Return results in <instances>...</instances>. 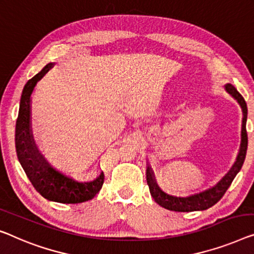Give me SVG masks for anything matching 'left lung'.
<instances>
[{"label": "left lung", "mask_w": 254, "mask_h": 254, "mask_svg": "<svg viewBox=\"0 0 254 254\" xmlns=\"http://www.w3.org/2000/svg\"><path fill=\"white\" fill-rule=\"evenodd\" d=\"M225 90L227 93H229L238 105L241 106L242 113H243V119H242V130H241V145L240 150L236 156V161L234 162L227 173H225L220 180L217 184L209 188L204 189L202 191L195 192V194L187 196H176L170 195L168 192L163 191L161 187L158 186L155 179L154 171L151 170L150 165L147 164L146 170V179L147 184L149 186L150 195L153 196L155 202L158 205H161L164 209L176 212H191V211H203L214 205L215 203L220 199L227 189L229 188L230 184L233 183L234 178L240 172L242 165L244 163L245 156H247L248 149V133H247V119H248V107L244 98L241 96V93L235 89V86L232 84H226Z\"/></svg>", "instance_id": "1"}]
</instances>
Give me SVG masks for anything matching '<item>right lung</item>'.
Here are the masks:
<instances>
[{"label": "right lung", "mask_w": 254, "mask_h": 254, "mask_svg": "<svg viewBox=\"0 0 254 254\" xmlns=\"http://www.w3.org/2000/svg\"><path fill=\"white\" fill-rule=\"evenodd\" d=\"M54 64L44 66L39 74L26 83L22 90L16 123V150L18 160L34 188L44 198L64 204H76L92 199L103 187L104 173L96 179L78 181L64 175L49 163L37 148L32 131V94L37 82L50 70Z\"/></svg>", "instance_id": "1"}]
</instances>
